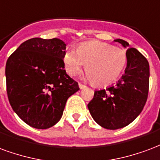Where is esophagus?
<instances>
[{"label":"esophagus","instance_id":"esophagus-1","mask_svg":"<svg viewBox=\"0 0 160 160\" xmlns=\"http://www.w3.org/2000/svg\"><path fill=\"white\" fill-rule=\"evenodd\" d=\"M79 88H85V87H86V85L85 84H83V83H82V82H79Z\"/></svg>","mask_w":160,"mask_h":160}]
</instances>
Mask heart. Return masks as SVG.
<instances>
[{
	"label": "heart",
	"instance_id": "1",
	"mask_svg": "<svg viewBox=\"0 0 160 160\" xmlns=\"http://www.w3.org/2000/svg\"><path fill=\"white\" fill-rule=\"evenodd\" d=\"M63 60L67 73L76 76L86 66L87 76L99 85L116 81L127 64L126 53L119 48L101 42L83 43L76 51L67 50Z\"/></svg>",
	"mask_w": 160,
	"mask_h": 160
}]
</instances>
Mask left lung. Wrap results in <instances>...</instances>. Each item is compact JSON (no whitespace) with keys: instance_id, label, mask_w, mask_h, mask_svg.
Returning a JSON list of instances; mask_svg holds the SVG:
<instances>
[{"instance_id":"8db88e82","label":"left lung","mask_w":160,"mask_h":160,"mask_svg":"<svg viewBox=\"0 0 160 160\" xmlns=\"http://www.w3.org/2000/svg\"><path fill=\"white\" fill-rule=\"evenodd\" d=\"M115 42L128 47L125 41ZM125 73L115 83L94 90V98L88 104L94 121L107 129H117L132 123L142 112L149 89V64L134 48L126 51Z\"/></svg>"}]
</instances>
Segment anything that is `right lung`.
<instances>
[{
    "label": "right lung",
    "mask_w": 160,
    "mask_h": 160,
    "mask_svg": "<svg viewBox=\"0 0 160 160\" xmlns=\"http://www.w3.org/2000/svg\"><path fill=\"white\" fill-rule=\"evenodd\" d=\"M66 44L58 38L25 41L6 64L7 93L12 110L36 129L53 126L66 101L79 90L65 70Z\"/></svg>",
    "instance_id": "add662e5"
}]
</instances>
